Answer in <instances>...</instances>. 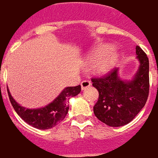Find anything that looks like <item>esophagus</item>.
Returning a JSON list of instances; mask_svg holds the SVG:
<instances>
[{
  "instance_id": "esophagus-1",
  "label": "esophagus",
  "mask_w": 158,
  "mask_h": 158,
  "mask_svg": "<svg viewBox=\"0 0 158 158\" xmlns=\"http://www.w3.org/2000/svg\"><path fill=\"white\" fill-rule=\"evenodd\" d=\"M90 85H91V82L89 80H84V81L81 82V88H82V89H86V88H88Z\"/></svg>"
}]
</instances>
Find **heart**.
Instances as JSON below:
<instances>
[{"instance_id":"heart-1","label":"heart","mask_w":158,"mask_h":158,"mask_svg":"<svg viewBox=\"0 0 158 158\" xmlns=\"http://www.w3.org/2000/svg\"><path fill=\"white\" fill-rule=\"evenodd\" d=\"M113 47L109 44H104L97 46L90 52L88 56L89 61L95 62V70L98 73H106L116 66L118 61V53L112 50Z\"/></svg>"}]
</instances>
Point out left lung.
<instances>
[{
	"instance_id": "8db88e82",
	"label": "left lung",
	"mask_w": 158,
	"mask_h": 158,
	"mask_svg": "<svg viewBox=\"0 0 158 158\" xmlns=\"http://www.w3.org/2000/svg\"><path fill=\"white\" fill-rule=\"evenodd\" d=\"M139 67L132 80H122L118 69L107 74L92 78V85L99 92L94 113L100 121L112 127L131 122L146 105L149 95V60L143 50L136 45Z\"/></svg>"
}]
</instances>
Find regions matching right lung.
I'll list each match as a JSON object with an SVG mask.
<instances>
[{
	"label": "right lung",
	"mask_w": 158,
	"mask_h": 158,
	"mask_svg": "<svg viewBox=\"0 0 158 158\" xmlns=\"http://www.w3.org/2000/svg\"><path fill=\"white\" fill-rule=\"evenodd\" d=\"M80 91V85L67 87L47 106L37 109H28L19 105L7 89L9 99L16 113L29 125L39 129H51L62 121L69 112V100L70 97L77 96Z\"/></svg>",
	"instance_id": "obj_1"
}]
</instances>
